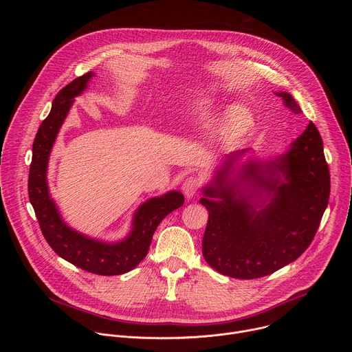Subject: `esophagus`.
<instances>
[{
    "mask_svg": "<svg viewBox=\"0 0 352 352\" xmlns=\"http://www.w3.org/2000/svg\"><path fill=\"white\" fill-rule=\"evenodd\" d=\"M200 186H202V179L197 175H190L182 184V192L186 197H193L199 192Z\"/></svg>",
    "mask_w": 352,
    "mask_h": 352,
    "instance_id": "1",
    "label": "esophagus"
}]
</instances>
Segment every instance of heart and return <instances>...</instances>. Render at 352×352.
Returning <instances> with one entry per match:
<instances>
[{"label": "heart", "instance_id": "b5f03b06", "mask_svg": "<svg viewBox=\"0 0 352 352\" xmlns=\"http://www.w3.org/2000/svg\"><path fill=\"white\" fill-rule=\"evenodd\" d=\"M184 111L189 118L200 121L214 116L216 106L210 97H197L185 103ZM250 124H252V118H250V114L248 111L242 109H234L223 118L219 133L226 139H234L245 133L249 129Z\"/></svg>", "mask_w": 352, "mask_h": 352}]
</instances>
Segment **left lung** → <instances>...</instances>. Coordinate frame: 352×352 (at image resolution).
<instances>
[{"label": "left lung", "mask_w": 352, "mask_h": 352, "mask_svg": "<svg viewBox=\"0 0 352 352\" xmlns=\"http://www.w3.org/2000/svg\"><path fill=\"white\" fill-rule=\"evenodd\" d=\"M277 96L295 114L302 113L291 94ZM234 157L199 200L209 212L202 254L208 265L224 276L259 278L298 259L314 241L329 204V166L314 122L284 156L263 166L250 162L238 181H228ZM248 179L254 189L245 195L236 192L237 185ZM262 190L274 195H268L271 202L263 210L256 211L252 199L258 198Z\"/></svg>", "instance_id": "obj_1"}]
</instances>
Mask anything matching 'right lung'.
<instances>
[{
    "instance_id": "1",
    "label": "right lung",
    "mask_w": 352,
    "mask_h": 352,
    "mask_svg": "<svg viewBox=\"0 0 352 352\" xmlns=\"http://www.w3.org/2000/svg\"><path fill=\"white\" fill-rule=\"evenodd\" d=\"M91 76L93 72H87L57 93L52 111L41 122L33 142L28 189L40 230L58 256L89 273L117 276L132 270L144 259L156 228L167 214L184 205V195L173 190L160 197L148 199L135 213L131 234L118 243L90 239L61 220L53 199L48 195L45 177L48 156L74 97L86 89Z\"/></svg>"
}]
</instances>
